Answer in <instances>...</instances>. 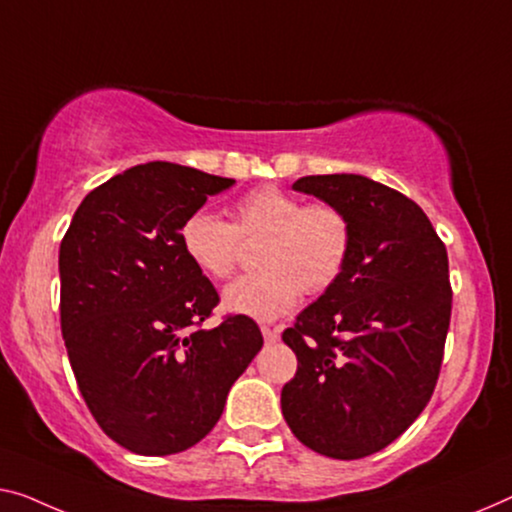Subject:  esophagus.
I'll list each match as a JSON object with an SVG mask.
<instances>
[{"label": "esophagus", "instance_id": "1", "mask_svg": "<svg viewBox=\"0 0 512 512\" xmlns=\"http://www.w3.org/2000/svg\"><path fill=\"white\" fill-rule=\"evenodd\" d=\"M262 335H264L266 345H273V342L280 340V331L271 329V326H262Z\"/></svg>", "mask_w": 512, "mask_h": 512}]
</instances>
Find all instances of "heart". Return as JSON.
Masks as SVG:
<instances>
[{"label": "heart", "instance_id": "heart-1", "mask_svg": "<svg viewBox=\"0 0 512 512\" xmlns=\"http://www.w3.org/2000/svg\"><path fill=\"white\" fill-rule=\"evenodd\" d=\"M241 241H262V271L239 278L223 292V308L257 322H273L308 294L326 292L345 271L352 253V225L338 207L305 204L278 186L243 195L232 209V223L197 209L183 218V255L204 276L230 278L241 255Z\"/></svg>", "mask_w": 512, "mask_h": 512}]
</instances>
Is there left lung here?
Masks as SVG:
<instances>
[{
    "label": "left lung",
    "instance_id": "1",
    "mask_svg": "<svg viewBox=\"0 0 512 512\" xmlns=\"http://www.w3.org/2000/svg\"><path fill=\"white\" fill-rule=\"evenodd\" d=\"M292 188L345 213L352 253L282 333L299 361L282 416L315 453L358 460L398 439L432 398L451 324L446 246L416 202L361 174Z\"/></svg>",
    "mask_w": 512,
    "mask_h": 512
}]
</instances>
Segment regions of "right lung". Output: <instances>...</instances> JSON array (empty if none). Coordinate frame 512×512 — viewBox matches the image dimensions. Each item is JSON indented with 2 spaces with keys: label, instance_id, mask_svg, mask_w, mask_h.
I'll list each match as a JSON object with an SVG mask.
<instances>
[{
  "label": "right lung",
  "instance_id": "right-lung-1",
  "mask_svg": "<svg viewBox=\"0 0 512 512\" xmlns=\"http://www.w3.org/2000/svg\"><path fill=\"white\" fill-rule=\"evenodd\" d=\"M234 183L135 165L91 190L59 246L68 361L96 423L131 453L172 455L207 437L264 345L243 315L197 329L218 292L179 243L183 218Z\"/></svg>",
  "mask_w": 512,
  "mask_h": 512
}]
</instances>
